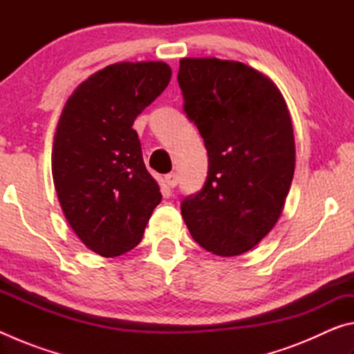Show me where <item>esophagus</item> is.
<instances>
[{"label": "esophagus", "instance_id": "34e87169", "mask_svg": "<svg viewBox=\"0 0 354 354\" xmlns=\"http://www.w3.org/2000/svg\"><path fill=\"white\" fill-rule=\"evenodd\" d=\"M165 183L169 187H176L178 185V175L176 173H169V175H165Z\"/></svg>", "mask_w": 354, "mask_h": 354}]
</instances>
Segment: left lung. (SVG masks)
<instances>
[{
	"instance_id": "1",
	"label": "left lung",
	"mask_w": 354,
	"mask_h": 354,
	"mask_svg": "<svg viewBox=\"0 0 354 354\" xmlns=\"http://www.w3.org/2000/svg\"><path fill=\"white\" fill-rule=\"evenodd\" d=\"M178 84L185 115L207 149L201 190L181 201L195 242L217 256H239L277 223L295 170L286 101L267 76L215 57L181 59Z\"/></svg>"
}]
</instances>
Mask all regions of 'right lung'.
<instances>
[{
	"mask_svg": "<svg viewBox=\"0 0 354 354\" xmlns=\"http://www.w3.org/2000/svg\"><path fill=\"white\" fill-rule=\"evenodd\" d=\"M170 77L164 62L113 64L84 81L62 111L53 147L59 203L76 236L100 256L137 247L162 200L133 123Z\"/></svg>",
	"mask_w": 354,
	"mask_h": 354,
	"instance_id": "add662e5",
	"label": "right lung"
}]
</instances>
